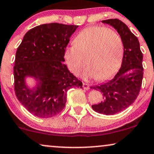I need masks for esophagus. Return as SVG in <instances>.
<instances>
[{
    "label": "esophagus",
    "mask_w": 154,
    "mask_h": 154,
    "mask_svg": "<svg viewBox=\"0 0 154 154\" xmlns=\"http://www.w3.org/2000/svg\"><path fill=\"white\" fill-rule=\"evenodd\" d=\"M83 89H86V90L89 89V85L87 83H83Z\"/></svg>",
    "instance_id": "obj_1"
}]
</instances>
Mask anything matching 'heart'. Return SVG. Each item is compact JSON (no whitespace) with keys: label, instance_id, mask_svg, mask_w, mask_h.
I'll return each mask as SVG.
<instances>
[{"label":"heart","instance_id":"1","mask_svg":"<svg viewBox=\"0 0 154 154\" xmlns=\"http://www.w3.org/2000/svg\"><path fill=\"white\" fill-rule=\"evenodd\" d=\"M74 45L65 51V58L69 70L85 79H109L118 70L124 53L122 38L118 32L106 26H94L81 31L74 39Z\"/></svg>","mask_w":154,"mask_h":154}]
</instances>
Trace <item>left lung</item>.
Listing matches in <instances>:
<instances>
[{
  "label": "left lung",
  "mask_w": 154,
  "mask_h": 154,
  "mask_svg": "<svg viewBox=\"0 0 154 154\" xmlns=\"http://www.w3.org/2000/svg\"><path fill=\"white\" fill-rule=\"evenodd\" d=\"M102 22L116 29L121 36L124 46L121 67L118 73L110 80L90 87L101 91L103 99L101 103L92 105V108L98 113L108 116L126 109L137 98L144 74L143 54L138 38L124 22L118 19L103 20Z\"/></svg>",
  "instance_id": "8db88e82"
}]
</instances>
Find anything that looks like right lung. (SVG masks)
Here are the masks:
<instances>
[{
    "mask_svg": "<svg viewBox=\"0 0 154 154\" xmlns=\"http://www.w3.org/2000/svg\"><path fill=\"white\" fill-rule=\"evenodd\" d=\"M77 25L41 24L28 31L16 52L14 70L15 92L29 112L48 118L62 111L70 88H82V82L67 69L65 51ZM37 81L33 88L26 77Z\"/></svg>",
    "mask_w": 154,
    "mask_h": 154,
    "instance_id": "right-lung-1",
    "label": "right lung"
}]
</instances>
